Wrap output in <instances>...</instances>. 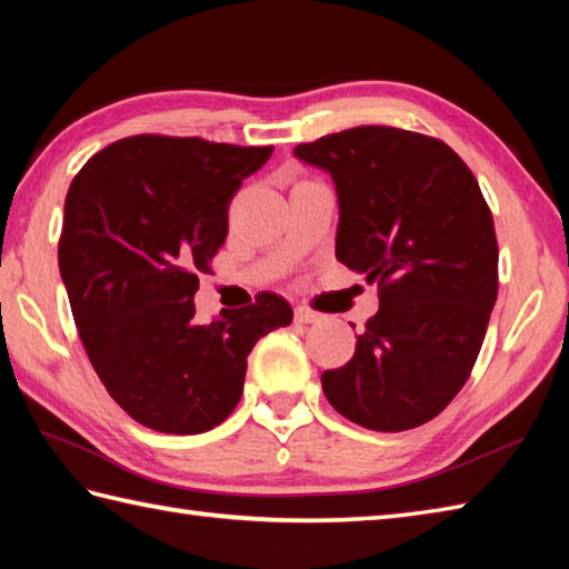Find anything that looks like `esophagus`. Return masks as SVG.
Returning <instances> with one entry per match:
<instances>
[{"mask_svg": "<svg viewBox=\"0 0 569 569\" xmlns=\"http://www.w3.org/2000/svg\"><path fill=\"white\" fill-rule=\"evenodd\" d=\"M320 320H322L320 312L310 310V308H306V306H298V308H296V322H300V325H316V322H320Z\"/></svg>", "mask_w": 569, "mask_h": 569, "instance_id": "esophagus-1", "label": "esophagus"}]
</instances>
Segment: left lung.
<instances>
[{
    "mask_svg": "<svg viewBox=\"0 0 569 569\" xmlns=\"http://www.w3.org/2000/svg\"><path fill=\"white\" fill-rule=\"evenodd\" d=\"M293 153L332 178L337 259L379 283V312L322 391L361 428H418L459 393L485 342L499 293L489 204L467 163L416 131L355 127Z\"/></svg>",
    "mask_w": 569,
    "mask_h": 569,
    "instance_id": "left-lung-1",
    "label": "left lung"
}]
</instances>
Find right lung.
Instances as JSON below:
<instances>
[{
    "mask_svg": "<svg viewBox=\"0 0 569 569\" xmlns=\"http://www.w3.org/2000/svg\"><path fill=\"white\" fill-rule=\"evenodd\" d=\"M271 151L139 134L72 178L60 278L94 371L141 426L171 435L220 426L239 403L253 345L293 320L276 293L212 322H198L192 303L224 244L229 202Z\"/></svg>",
    "mask_w": 569,
    "mask_h": 569,
    "instance_id": "obj_1",
    "label": "right lung"
}]
</instances>
